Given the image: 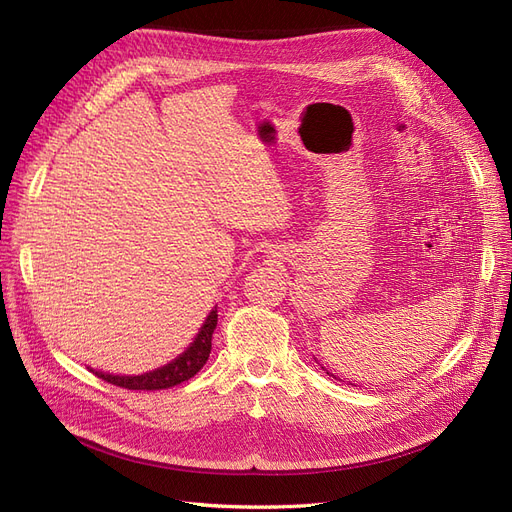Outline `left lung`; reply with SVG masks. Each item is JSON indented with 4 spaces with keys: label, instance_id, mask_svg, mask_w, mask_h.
<instances>
[{
    "label": "left lung",
    "instance_id": "left-lung-1",
    "mask_svg": "<svg viewBox=\"0 0 512 512\" xmlns=\"http://www.w3.org/2000/svg\"><path fill=\"white\" fill-rule=\"evenodd\" d=\"M327 374H329V371H327Z\"/></svg>",
    "mask_w": 512,
    "mask_h": 512
}]
</instances>
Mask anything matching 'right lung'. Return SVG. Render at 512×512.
Listing matches in <instances>:
<instances>
[{
    "label": "right lung",
    "instance_id": "add662e5",
    "mask_svg": "<svg viewBox=\"0 0 512 512\" xmlns=\"http://www.w3.org/2000/svg\"><path fill=\"white\" fill-rule=\"evenodd\" d=\"M215 327H218V307L211 309L209 316L203 322V327L198 329L194 342L170 363H166L158 369L145 371V374H138V376H115V374H106V371H96V376L102 378L104 382H111V384L121 386V389H128V391L170 389V386H177L185 380H190L192 376L198 374L200 369H203V365L209 359L211 337H213Z\"/></svg>",
    "mask_w": 512,
    "mask_h": 512
}]
</instances>
